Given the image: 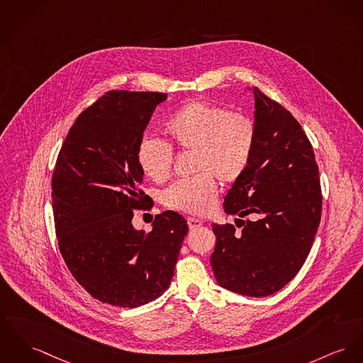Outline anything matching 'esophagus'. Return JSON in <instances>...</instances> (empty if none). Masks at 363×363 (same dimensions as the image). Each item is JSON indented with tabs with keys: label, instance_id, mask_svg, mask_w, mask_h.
Here are the masks:
<instances>
[{
	"label": "esophagus",
	"instance_id": "obj_1",
	"mask_svg": "<svg viewBox=\"0 0 363 363\" xmlns=\"http://www.w3.org/2000/svg\"><path fill=\"white\" fill-rule=\"evenodd\" d=\"M187 225L190 230H195L199 228L202 225V221L196 218H187Z\"/></svg>",
	"mask_w": 363,
	"mask_h": 363
}]
</instances>
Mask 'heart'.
Listing matches in <instances>:
<instances>
[{
	"mask_svg": "<svg viewBox=\"0 0 363 363\" xmlns=\"http://www.w3.org/2000/svg\"><path fill=\"white\" fill-rule=\"evenodd\" d=\"M164 132L180 151H193L190 180L172 184L164 193L167 206L203 215L216 201L218 183L237 182L247 168L256 140V129L247 117L202 100L180 106L164 125ZM173 151L168 143L145 138L138 147V164L145 177L155 183L170 174ZM201 173L199 174V172Z\"/></svg>",
	"mask_w": 363,
	"mask_h": 363,
	"instance_id": "obj_1",
	"label": "heart"
}]
</instances>
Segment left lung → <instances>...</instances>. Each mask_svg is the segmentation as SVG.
I'll return each mask as SVG.
<instances>
[{
  "mask_svg": "<svg viewBox=\"0 0 363 363\" xmlns=\"http://www.w3.org/2000/svg\"><path fill=\"white\" fill-rule=\"evenodd\" d=\"M256 129L250 162L224 196V212L238 218L213 224L211 266L218 285L234 293L266 297L282 289L304 264L322 212L314 151L300 123L257 88ZM240 224H238V221Z\"/></svg>",
  "mask_w": 363,
  "mask_h": 363,
  "instance_id": "left-lung-1",
  "label": "left lung"
}]
</instances>
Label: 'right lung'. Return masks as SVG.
Instances as JSON below:
<instances>
[{"mask_svg": "<svg viewBox=\"0 0 363 363\" xmlns=\"http://www.w3.org/2000/svg\"><path fill=\"white\" fill-rule=\"evenodd\" d=\"M158 92L113 91L78 116L52 176L56 237L77 282L99 301L122 308L147 304L169 288L189 225L173 211L151 233L132 225L145 201L138 147Z\"/></svg>", "mask_w": 363, "mask_h": 363, "instance_id": "add662e5", "label": "right lung"}]
</instances>
